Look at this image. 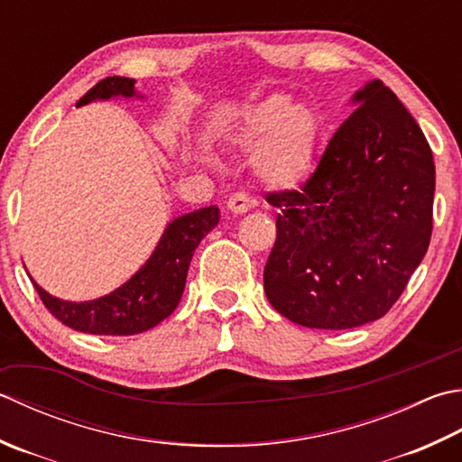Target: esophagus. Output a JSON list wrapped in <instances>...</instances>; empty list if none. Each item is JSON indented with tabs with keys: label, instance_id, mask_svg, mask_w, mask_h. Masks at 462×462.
<instances>
[{
	"label": "esophagus",
	"instance_id": "esophagus-1",
	"mask_svg": "<svg viewBox=\"0 0 462 462\" xmlns=\"http://www.w3.org/2000/svg\"><path fill=\"white\" fill-rule=\"evenodd\" d=\"M252 206H254V200H252V198L244 192L232 194L228 198V202H226V208H228L232 214H246Z\"/></svg>",
	"mask_w": 462,
	"mask_h": 462
}]
</instances>
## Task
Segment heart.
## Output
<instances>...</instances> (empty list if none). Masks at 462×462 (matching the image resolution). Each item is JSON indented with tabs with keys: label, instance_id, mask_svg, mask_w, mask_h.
<instances>
[{
	"label": "heart",
	"instance_id": "1",
	"mask_svg": "<svg viewBox=\"0 0 462 462\" xmlns=\"http://www.w3.org/2000/svg\"><path fill=\"white\" fill-rule=\"evenodd\" d=\"M319 134V116L309 106L268 96L242 114L232 138L240 150L254 152L252 171L262 184L292 189L310 176Z\"/></svg>",
	"mask_w": 462,
	"mask_h": 462
}]
</instances>
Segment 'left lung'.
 Instances as JSON below:
<instances>
[{
    "instance_id": "8db88e82",
    "label": "left lung",
    "mask_w": 462,
    "mask_h": 462,
    "mask_svg": "<svg viewBox=\"0 0 462 462\" xmlns=\"http://www.w3.org/2000/svg\"><path fill=\"white\" fill-rule=\"evenodd\" d=\"M352 106L302 189L266 196L278 216L264 291L309 328L381 319L430 242L435 162L419 124L381 79L366 81Z\"/></svg>"
}]
</instances>
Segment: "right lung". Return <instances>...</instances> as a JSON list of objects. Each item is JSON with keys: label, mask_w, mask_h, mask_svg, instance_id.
<instances>
[{"label": "right lung", "mask_w": 462, "mask_h": 462, "mask_svg": "<svg viewBox=\"0 0 462 462\" xmlns=\"http://www.w3.org/2000/svg\"><path fill=\"white\" fill-rule=\"evenodd\" d=\"M143 97L135 92V79L112 76L89 89L76 104L86 106L96 99ZM220 222L218 206H206L168 222L164 234L138 273L114 292L88 302H71L51 296L32 282L42 302L56 319L78 332L130 337L150 330L176 310L184 294L186 276L194 250L208 232Z\"/></svg>", "instance_id": "right-lung-1"}]
</instances>
